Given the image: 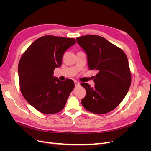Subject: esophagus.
Returning a JSON list of instances; mask_svg holds the SVG:
<instances>
[{"mask_svg": "<svg viewBox=\"0 0 151 151\" xmlns=\"http://www.w3.org/2000/svg\"><path fill=\"white\" fill-rule=\"evenodd\" d=\"M74 84H75V86L76 87V88H77V87H79V86H80V83H79L78 81H74Z\"/></svg>", "mask_w": 151, "mask_h": 151, "instance_id": "obj_1", "label": "esophagus"}]
</instances>
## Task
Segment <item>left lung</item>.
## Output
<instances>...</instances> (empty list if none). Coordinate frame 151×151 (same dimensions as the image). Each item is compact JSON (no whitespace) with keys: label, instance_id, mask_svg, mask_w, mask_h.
<instances>
[{"label":"left lung","instance_id":"left-lung-1","mask_svg":"<svg viewBox=\"0 0 151 151\" xmlns=\"http://www.w3.org/2000/svg\"><path fill=\"white\" fill-rule=\"evenodd\" d=\"M76 40L87 53L89 69L98 72L93 80L94 88L81 83L86 91L81 103L86 110L95 114L110 112L123 101L131 84L126 54L98 35H85Z\"/></svg>","mask_w":151,"mask_h":151}]
</instances>
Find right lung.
I'll list each match as a JSON object with an SVG mask.
<instances>
[{"label": "right lung", "instance_id": "add662e5", "mask_svg": "<svg viewBox=\"0 0 151 151\" xmlns=\"http://www.w3.org/2000/svg\"><path fill=\"white\" fill-rule=\"evenodd\" d=\"M76 42L74 38L43 36L22 55L18 65L20 90L26 101L40 112H60L74 89V81H61L53 77V71L62 65L64 52Z\"/></svg>", "mask_w": 151, "mask_h": 151}]
</instances>
